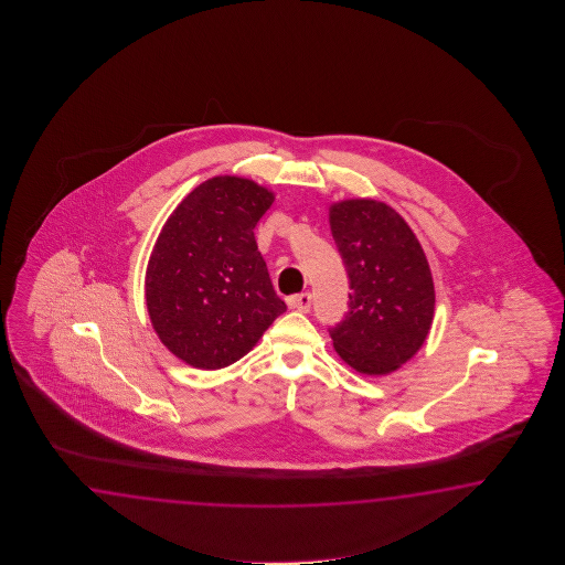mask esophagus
<instances>
[{
    "instance_id": "34e87169",
    "label": "esophagus",
    "mask_w": 565,
    "mask_h": 565,
    "mask_svg": "<svg viewBox=\"0 0 565 565\" xmlns=\"http://www.w3.org/2000/svg\"><path fill=\"white\" fill-rule=\"evenodd\" d=\"M311 295H309V292H302V295H297V297H290V299H288V307L295 309V311L309 312L311 311Z\"/></svg>"
}]
</instances>
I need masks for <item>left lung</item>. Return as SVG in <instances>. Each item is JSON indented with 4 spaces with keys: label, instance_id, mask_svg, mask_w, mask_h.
Listing matches in <instances>:
<instances>
[{
    "label": "left lung",
    "instance_id": "1",
    "mask_svg": "<svg viewBox=\"0 0 565 565\" xmlns=\"http://www.w3.org/2000/svg\"><path fill=\"white\" fill-rule=\"evenodd\" d=\"M348 268L349 312L329 333L339 358L363 375L396 372L420 351L434 319L430 265L392 205L358 198L329 207Z\"/></svg>",
    "mask_w": 565,
    "mask_h": 565
}]
</instances>
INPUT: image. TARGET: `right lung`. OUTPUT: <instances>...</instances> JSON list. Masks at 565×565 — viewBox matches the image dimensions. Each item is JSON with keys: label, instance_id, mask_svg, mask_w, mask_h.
<instances>
[{"label": "right lung", "instance_id": "1", "mask_svg": "<svg viewBox=\"0 0 565 565\" xmlns=\"http://www.w3.org/2000/svg\"><path fill=\"white\" fill-rule=\"evenodd\" d=\"M273 202L256 181L216 175L188 193L159 232L145 302L159 341L183 363L228 367L287 311L254 241Z\"/></svg>", "mask_w": 565, "mask_h": 565}]
</instances>
